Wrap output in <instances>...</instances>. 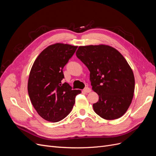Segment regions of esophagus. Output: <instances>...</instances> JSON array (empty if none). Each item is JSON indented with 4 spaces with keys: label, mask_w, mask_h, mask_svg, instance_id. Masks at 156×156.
Returning a JSON list of instances; mask_svg holds the SVG:
<instances>
[{
    "label": "esophagus",
    "mask_w": 156,
    "mask_h": 156,
    "mask_svg": "<svg viewBox=\"0 0 156 156\" xmlns=\"http://www.w3.org/2000/svg\"><path fill=\"white\" fill-rule=\"evenodd\" d=\"M83 92H85V93H89L91 92V89L89 87H85L83 89Z\"/></svg>",
    "instance_id": "esophagus-1"
}]
</instances>
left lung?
I'll return each mask as SVG.
<instances>
[{
    "label": "left lung",
    "instance_id": "left-lung-1",
    "mask_svg": "<svg viewBox=\"0 0 156 156\" xmlns=\"http://www.w3.org/2000/svg\"><path fill=\"white\" fill-rule=\"evenodd\" d=\"M76 55L89 69L92 90L99 96L93 104L95 112L105 120L123 116L135 90L133 71L124 56L105 45L80 46Z\"/></svg>",
    "mask_w": 156,
    "mask_h": 156
}]
</instances>
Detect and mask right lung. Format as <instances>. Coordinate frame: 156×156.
<instances>
[{
	"label": "right lung",
	"instance_id": "add662e5",
	"mask_svg": "<svg viewBox=\"0 0 156 156\" xmlns=\"http://www.w3.org/2000/svg\"><path fill=\"white\" fill-rule=\"evenodd\" d=\"M77 46L55 44L45 48L31 68L28 92L33 107L47 121L57 122L72 111L75 98L81 93L72 90L64 78L63 68L72 57Z\"/></svg>",
	"mask_w": 156,
	"mask_h": 156
}]
</instances>
